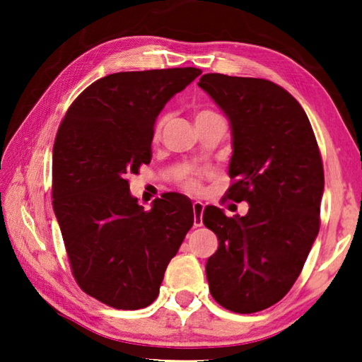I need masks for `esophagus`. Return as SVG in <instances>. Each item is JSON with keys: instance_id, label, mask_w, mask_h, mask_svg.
I'll return each instance as SVG.
<instances>
[{"instance_id": "34e87169", "label": "esophagus", "mask_w": 362, "mask_h": 362, "mask_svg": "<svg viewBox=\"0 0 362 362\" xmlns=\"http://www.w3.org/2000/svg\"><path fill=\"white\" fill-rule=\"evenodd\" d=\"M203 212H204V204L196 201L193 203V214H194V226H201L203 225Z\"/></svg>"}]
</instances>
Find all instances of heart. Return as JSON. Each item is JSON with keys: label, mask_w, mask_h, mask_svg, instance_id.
Returning a JSON list of instances; mask_svg holds the SVG:
<instances>
[{"label": "heart", "mask_w": 362, "mask_h": 362, "mask_svg": "<svg viewBox=\"0 0 362 362\" xmlns=\"http://www.w3.org/2000/svg\"><path fill=\"white\" fill-rule=\"evenodd\" d=\"M206 113H211V112L204 110V112H199L198 116L206 115ZM198 116H196V118H198ZM164 124H166V116L163 115V116H159V118L155 121V126H153V139H159V136H161V132H163ZM182 185H183V188H187V189H198L199 188L198 180L192 179V177H188V179L183 180Z\"/></svg>", "instance_id": "obj_1"}]
</instances>
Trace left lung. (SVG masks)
<instances>
[{
  "label": "left lung",
  "instance_id": "obj_1",
  "mask_svg": "<svg viewBox=\"0 0 362 362\" xmlns=\"http://www.w3.org/2000/svg\"><path fill=\"white\" fill-rule=\"evenodd\" d=\"M198 86L230 119L233 155L225 193L244 217L207 206L218 238L206 263L214 300L247 315L279 302L296 283L320 231L322 159L302 105L268 79L207 73Z\"/></svg>",
  "mask_w": 362,
  "mask_h": 362
}]
</instances>
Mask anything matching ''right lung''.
<instances>
[{"label": "right lung", "mask_w": 362, "mask_h": 362, "mask_svg": "<svg viewBox=\"0 0 362 362\" xmlns=\"http://www.w3.org/2000/svg\"><path fill=\"white\" fill-rule=\"evenodd\" d=\"M199 69L121 71L71 103L52 150V206L78 286L116 310L155 302L164 272L193 226L185 196L166 193L144 211L127 174L151 161L153 126Z\"/></svg>", "instance_id": "add662e5"}]
</instances>
